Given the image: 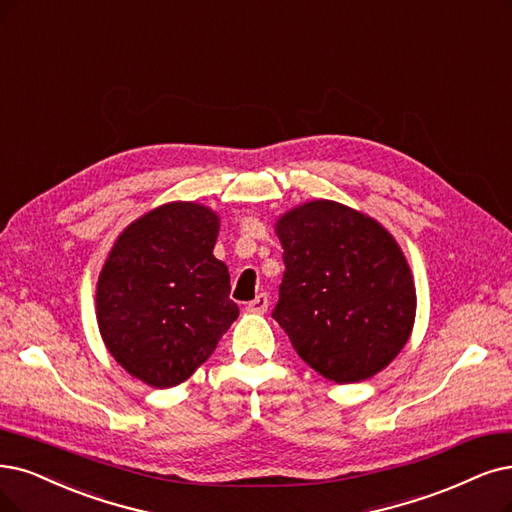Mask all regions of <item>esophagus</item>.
Masks as SVG:
<instances>
[{
  "label": "esophagus",
  "mask_w": 512,
  "mask_h": 512,
  "mask_svg": "<svg viewBox=\"0 0 512 512\" xmlns=\"http://www.w3.org/2000/svg\"><path fill=\"white\" fill-rule=\"evenodd\" d=\"M268 306H270L268 295H266V293H261V295H257L253 301H249V304H246V310H249V312H259V314H263V312L268 310Z\"/></svg>",
  "instance_id": "1"
}]
</instances>
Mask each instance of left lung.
<instances>
[{
    "instance_id": "8db88e82",
    "label": "left lung",
    "mask_w": 512,
    "mask_h": 512,
    "mask_svg": "<svg viewBox=\"0 0 512 512\" xmlns=\"http://www.w3.org/2000/svg\"><path fill=\"white\" fill-rule=\"evenodd\" d=\"M285 274L272 318L314 371L354 384L407 344L415 289L399 244L352 208L316 200L276 223Z\"/></svg>"
}]
</instances>
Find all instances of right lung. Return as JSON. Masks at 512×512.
Listing matches in <instances>:
<instances>
[{
	"instance_id": "add662e5",
	"label": "right lung",
	"mask_w": 512,
	"mask_h": 512,
	"mask_svg": "<svg viewBox=\"0 0 512 512\" xmlns=\"http://www.w3.org/2000/svg\"><path fill=\"white\" fill-rule=\"evenodd\" d=\"M219 219L192 202L164 204L128 225L97 287L111 356L154 388L185 382L238 318L230 274L213 249Z\"/></svg>"
}]
</instances>
